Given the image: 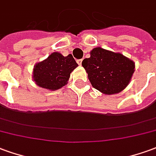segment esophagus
<instances>
[{
  "label": "esophagus",
  "instance_id": "1",
  "mask_svg": "<svg viewBox=\"0 0 156 156\" xmlns=\"http://www.w3.org/2000/svg\"><path fill=\"white\" fill-rule=\"evenodd\" d=\"M77 63L80 66L81 65V63H82V59H80V60H77Z\"/></svg>",
  "mask_w": 156,
  "mask_h": 156
}]
</instances>
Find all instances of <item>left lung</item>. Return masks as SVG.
I'll return each mask as SVG.
<instances>
[{
  "mask_svg": "<svg viewBox=\"0 0 156 156\" xmlns=\"http://www.w3.org/2000/svg\"><path fill=\"white\" fill-rule=\"evenodd\" d=\"M82 66L95 89L106 95L123 90L135 71V63L120 53L101 47L90 51V57L82 61Z\"/></svg>",
  "mask_w": 156,
  "mask_h": 156,
  "instance_id": "left-lung-1",
  "label": "left lung"
}]
</instances>
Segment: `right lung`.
<instances>
[{
    "instance_id": "1",
    "label": "right lung",
    "mask_w": 156,
    "mask_h": 156,
    "mask_svg": "<svg viewBox=\"0 0 156 156\" xmlns=\"http://www.w3.org/2000/svg\"><path fill=\"white\" fill-rule=\"evenodd\" d=\"M77 66L71 54L63 56L61 53L54 52L35 66L33 78L37 86L55 90L66 85L71 71Z\"/></svg>"
}]
</instances>
